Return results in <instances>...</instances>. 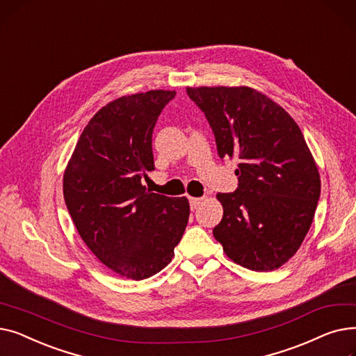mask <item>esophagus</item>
<instances>
[{
	"mask_svg": "<svg viewBox=\"0 0 356 356\" xmlns=\"http://www.w3.org/2000/svg\"><path fill=\"white\" fill-rule=\"evenodd\" d=\"M202 202V197H189V203H191V208L196 209L199 207V203Z\"/></svg>",
	"mask_w": 356,
	"mask_h": 356,
	"instance_id": "obj_1",
	"label": "esophagus"
}]
</instances>
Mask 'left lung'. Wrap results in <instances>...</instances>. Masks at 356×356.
Returning a JSON list of instances; mask_svg holds the SVG:
<instances>
[{
	"label": "left lung",
	"mask_w": 356,
	"mask_h": 356,
	"mask_svg": "<svg viewBox=\"0 0 356 356\" xmlns=\"http://www.w3.org/2000/svg\"><path fill=\"white\" fill-rule=\"evenodd\" d=\"M207 117L219 157L239 160L238 188L218 193L213 236L236 264L273 271L300 248L321 196V177L300 128L251 88H188Z\"/></svg>",
	"instance_id": "8db88e82"
}]
</instances>
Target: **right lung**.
<instances>
[{
	"label": "right lung",
	"mask_w": 356,
	"mask_h": 356,
	"mask_svg": "<svg viewBox=\"0 0 356 356\" xmlns=\"http://www.w3.org/2000/svg\"><path fill=\"white\" fill-rule=\"evenodd\" d=\"M175 90H148L101 108L85 127L63 176V196L81 238L114 273L144 280L175 255L191 213L186 197L145 191L154 170L153 129Z\"/></svg>",
	"instance_id": "right-lung-1"
}]
</instances>
